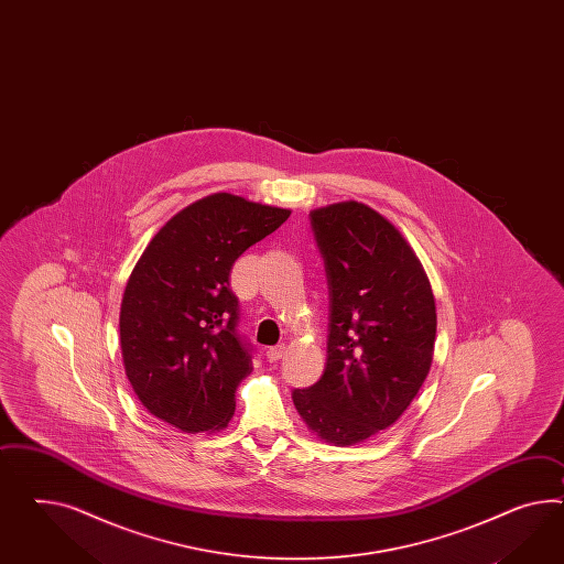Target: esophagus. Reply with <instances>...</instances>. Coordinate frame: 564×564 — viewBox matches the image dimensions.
<instances>
[{
    "label": "esophagus",
    "instance_id": "34e87169",
    "mask_svg": "<svg viewBox=\"0 0 564 564\" xmlns=\"http://www.w3.org/2000/svg\"><path fill=\"white\" fill-rule=\"evenodd\" d=\"M283 355H285V345H276V347L267 349V359H269L271 364H276V361H279Z\"/></svg>",
    "mask_w": 564,
    "mask_h": 564
}]
</instances>
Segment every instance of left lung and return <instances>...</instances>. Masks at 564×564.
I'll return each instance as SVG.
<instances>
[{"mask_svg":"<svg viewBox=\"0 0 564 564\" xmlns=\"http://www.w3.org/2000/svg\"><path fill=\"white\" fill-rule=\"evenodd\" d=\"M328 290L321 380L293 404L322 442L349 447L394 425L433 361L437 312L425 269L392 221L366 203L310 212Z\"/></svg>","mask_w":564,"mask_h":564,"instance_id":"obj_1","label":"left lung"}]
</instances>
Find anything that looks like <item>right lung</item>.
<instances>
[{
    "label": "right lung",
    "mask_w": 564,
    "mask_h": 564,
    "mask_svg": "<svg viewBox=\"0 0 564 564\" xmlns=\"http://www.w3.org/2000/svg\"><path fill=\"white\" fill-rule=\"evenodd\" d=\"M290 209L231 193L198 198L167 219L139 257L122 293L124 373L155 419L184 433L226 429L236 388L252 371L238 335L229 273Z\"/></svg>",
    "instance_id": "obj_1"
}]
</instances>
